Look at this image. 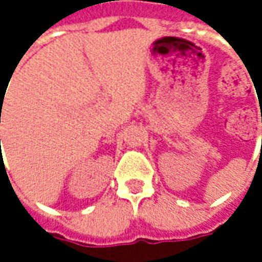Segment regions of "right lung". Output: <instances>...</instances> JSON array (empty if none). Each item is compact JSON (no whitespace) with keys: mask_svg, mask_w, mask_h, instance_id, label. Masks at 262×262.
<instances>
[{"mask_svg":"<svg viewBox=\"0 0 262 262\" xmlns=\"http://www.w3.org/2000/svg\"><path fill=\"white\" fill-rule=\"evenodd\" d=\"M0 122H1V121H0Z\"/></svg>","mask_w":262,"mask_h":262,"instance_id":"right-lung-1","label":"right lung"}]
</instances>
